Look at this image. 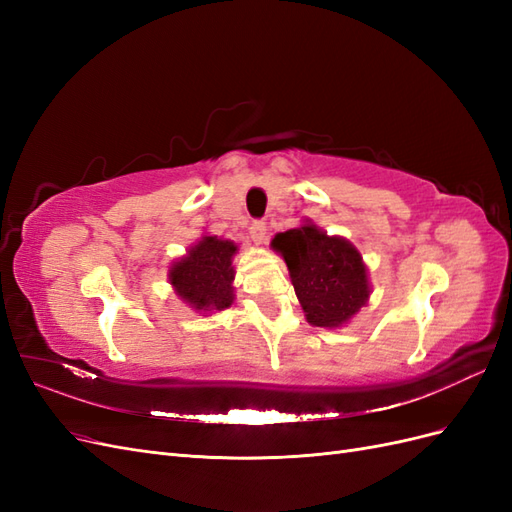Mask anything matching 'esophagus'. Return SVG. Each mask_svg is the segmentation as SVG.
I'll list each match as a JSON object with an SVG mask.
<instances>
[{
	"instance_id": "obj_1",
	"label": "esophagus",
	"mask_w": 512,
	"mask_h": 512,
	"mask_svg": "<svg viewBox=\"0 0 512 512\" xmlns=\"http://www.w3.org/2000/svg\"><path fill=\"white\" fill-rule=\"evenodd\" d=\"M250 237L254 239V243H265V239H267V222H262V220L254 222L250 226Z\"/></svg>"
}]
</instances>
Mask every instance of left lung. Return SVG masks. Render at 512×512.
<instances>
[{
  "label": "left lung",
  "instance_id": "8db88e82",
  "mask_svg": "<svg viewBox=\"0 0 512 512\" xmlns=\"http://www.w3.org/2000/svg\"><path fill=\"white\" fill-rule=\"evenodd\" d=\"M290 271V280L314 327L346 324L369 299V277L363 256L344 237H329L316 224L277 232L271 241Z\"/></svg>",
  "mask_w": 512,
  "mask_h": 512
}]
</instances>
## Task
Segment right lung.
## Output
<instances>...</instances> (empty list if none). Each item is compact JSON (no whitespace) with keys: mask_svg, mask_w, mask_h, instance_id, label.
<instances>
[{"mask_svg":"<svg viewBox=\"0 0 512 512\" xmlns=\"http://www.w3.org/2000/svg\"><path fill=\"white\" fill-rule=\"evenodd\" d=\"M235 254L237 245L232 241L205 235L170 267L168 282L196 312H222L235 301Z\"/></svg>","mask_w":512,"mask_h":512,"instance_id":"right-lung-1","label":"right lung"}]
</instances>
